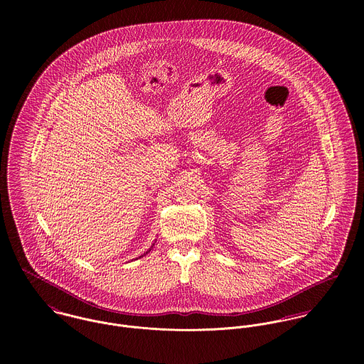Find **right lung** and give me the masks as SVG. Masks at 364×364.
<instances>
[{"label": "right lung", "mask_w": 364, "mask_h": 364, "mask_svg": "<svg viewBox=\"0 0 364 364\" xmlns=\"http://www.w3.org/2000/svg\"><path fill=\"white\" fill-rule=\"evenodd\" d=\"M153 245H154V244H153ZM153 245H151V248H153ZM151 248H150V250H149V251H147V252H146V254H144V255H147V254H149V252H150V251H151ZM144 255H141V257H144ZM141 257H140V258H141Z\"/></svg>", "instance_id": "right-lung-1"}]
</instances>
